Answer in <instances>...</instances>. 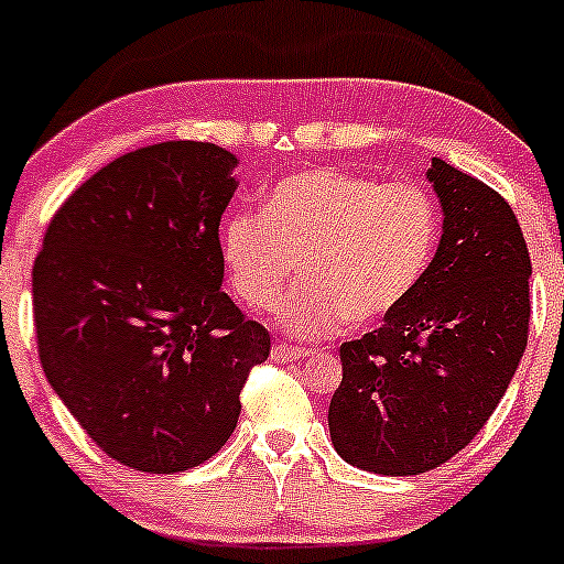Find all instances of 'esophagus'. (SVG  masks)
Masks as SVG:
<instances>
[{
    "mask_svg": "<svg viewBox=\"0 0 564 564\" xmlns=\"http://www.w3.org/2000/svg\"><path fill=\"white\" fill-rule=\"evenodd\" d=\"M311 349H305V346H292V344H278L275 349H272V360L278 362H292V360H303V357H308Z\"/></svg>",
    "mask_w": 564,
    "mask_h": 564,
    "instance_id": "1",
    "label": "esophagus"
}]
</instances>
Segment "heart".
<instances>
[{"instance_id":"b5f03b06","label":"heart","mask_w":564,"mask_h":564,"mask_svg":"<svg viewBox=\"0 0 564 564\" xmlns=\"http://www.w3.org/2000/svg\"><path fill=\"white\" fill-rule=\"evenodd\" d=\"M440 231V207L417 182L311 169L278 182L261 209L226 220L224 261L237 297L259 314L303 278L281 324L324 338L395 314L423 281Z\"/></svg>"}]
</instances>
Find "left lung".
I'll return each mask as SVG.
<instances>
[{"label":"left lung","instance_id":"8db88e82","mask_svg":"<svg viewBox=\"0 0 564 564\" xmlns=\"http://www.w3.org/2000/svg\"><path fill=\"white\" fill-rule=\"evenodd\" d=\"M445 235L412 297L340 344L329 436L346 464L423 475L464 451L502 401L529 338L527 240L510 204L434 158Z\"/></svg>","mask_w":564,"mask_h":564}]
</instances>
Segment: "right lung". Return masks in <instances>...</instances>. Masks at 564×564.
<instances>
[{"mask_svg": "<svg viewBox=\"0 0 564 564\" xmlns=\"http://www.w3.org/2000/svg\"><path fill=\"white\" fill-rule=\"evenodd\" d=\"M237 158L163 141L65 198L32 267L37 355L108 458L174 475L213 458L270 333L220 292V215Z\"/></svg>", "mask_w": 564, "mask_h": 564, "instance_id": "1", "label": "right lung"}]
</instances>
